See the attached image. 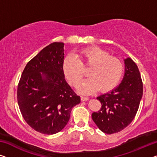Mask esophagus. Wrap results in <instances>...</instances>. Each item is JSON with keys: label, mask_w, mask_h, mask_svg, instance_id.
<instances>
[{"label": "esophagus", "mask_w": 157, "mask_h": 157, "mask_svg": "<svg viewBox=\"0 0 157 157\" xmlns=\"http://www.w3.org/2000/svg\"><path fill=\"white\" fill-rule=\"evenodd\" d=\"M81 101H87L89 100V98L88 97H81Z\"/></svg>", "instance_id": "obj_1"}]
</instances>
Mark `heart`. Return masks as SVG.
<instances>
[{"label": "heart", "mask_w": 157, "mask_h": 157, "mask_svg": "<svg viewBox=\"0 0 157 157\" xmlns=\"http://www.w3.org/2000/svg\"><path fill=\"white\" fill-rule=\"evenodd\" d=\"M89 67V78L79 86V92L85 94L97 90L101 92L111 90L121 81L124 72V65L120 59L96 46L83 49L76 57L67 56L63 64L65 78L73 86H78L85 75L83 68Z\"/></svg>", "instance_id": "b5f03b06"}]
</instances>
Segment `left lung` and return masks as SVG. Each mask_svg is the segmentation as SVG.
Segmentation results:
<instances>
[{"instance_id":"obj_1","label":"left lung","mask_w":157,"mask_h":157,"mask_svg":"<svg viewBox=\"0 0 157 157\" xmlns=\"http://www.w3.org/2000/svg\"><path fill=\"white\" fill-rule=\"evenodd\" d=\"M125 75L117 87L97 99L101 102L99 111L94 112V122L102 132L113 134L129 125L138 111L143 94V84L137 65L128 58Z\"/></svg>"}]
</instances>
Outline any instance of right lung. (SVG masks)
<instances>
[{"mask_svg": "<svg viewBox=\"0 0 157 157\" xmlns=\"http://www.w3.org/2000/svg\"><path fill=\"white\" fill-rule=\"evenodd\" d=\"M63 46L62 42H53L42 49L27 63L18 83L21 113L30 127L42 134L63 129L72 109L80 103L65 79Z\"/></svg>", "mask_w": 157, "mask_h": 157, "instance_id": "obj_1", "label": "right lung"}]
</instances>
